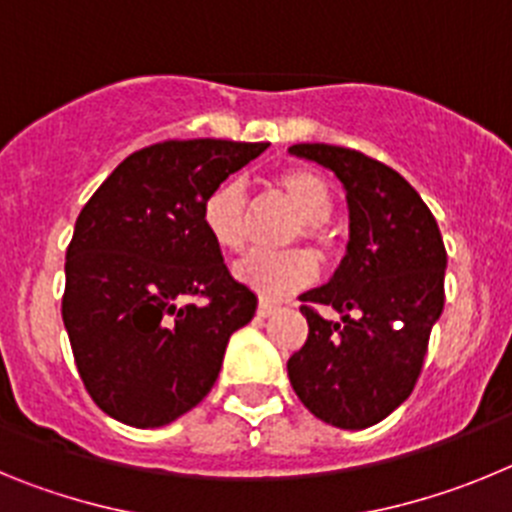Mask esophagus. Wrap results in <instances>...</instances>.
Segmentation results:
<instances>
[{"mask_svg": "<svg viewBox=\"0 0 512 512\" xmlns=\"http://www.w3.org/2000/svg\"><path fill=\"white\" fill-rule=\"evenodd\" d=\"M277 310H279V307L274 305V302L261 300L259 302V310H256V312H259V318H269V315H274V312H277Z\"/></svg>", "mask_w": 512, "mask_h": 512, "instance_id": "34e87169", "label": "esophagus"}]
</instances>
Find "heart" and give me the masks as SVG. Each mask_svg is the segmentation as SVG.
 Wrapping results in <instances>:
<instances>
[{"mask_svg":"<svg viewBox=\"0 0 512 512\" xmlns=\"http://www.w3.org/2000/svg\"><path fill=\"white\" fill-rule=\"evenodd\" d=\"M279 192L302 217V233L323 241V223L333 210V192L323 176L310 169H287L277 176ZM202 223L215 246L238 253L248 241V202L241 182H223L202 205ZM318 277V261L310 251H253L235 264V279L269 300H282Z\"/></svg>","mask_w":512,"mask_h":512,"instance_id":"heart-1","label":"heart"}]
</instances>
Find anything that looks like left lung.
<instances>
[{"instance_id": "8db88e82", "label": "left lung", "mask_w": 512, "mask_h": 512, "mask_svg": "<svg viewBox=\"0 0 512 512\" xmlns=\"http://www.w3.org/2000/svg\"><path fill=\"white\" fill-rule=\"evenodd\" d=\"M289 153L333 171L348 205L346 256L328 284L300 300L307 341L289 356L292 390L323 423L361 431L413 392L428 338L443 312L446 248L436 217L390 166L328 143ZM312 304L342 312L325 321Z\"/></svg>"}]
</instances>
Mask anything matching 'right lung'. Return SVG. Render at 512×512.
Instances as JSON below:
<instances>
[{
	"instance_id": "add662e5",
	"label": "right lung",
	"mask_w": 512,
	"mask_h": 512,
	"mask_svg": "<svg viewBox=\"0 0 512 512\" xmlns=\"http://www.w3.org/2000/svg\"><path fill=\"white\" fill-rule=\"evenodd\" d=\"M266 143L166 140L92 194L66 251L63 325L79 377L110 418L161 428L212 390L256 295L230 277L202 223L212 189Z\"/></svg>"
}]
</instances>
